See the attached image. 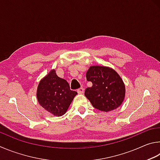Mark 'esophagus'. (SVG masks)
<instances>
[{
	"label": "esophagus",
	"mask_w": 160,
	"mask_h": 160,
	"mask_svg": "<svg viewBox=\"0 0 160 160\" xmlns=\"http://www.w3.org/2000/svg\"><path fill=\"white\" fill-rule=\"evenodd\" d=\"M83 91H84V89H83V88H80L77 90V92H78V94L83 93Z\"/></svg>",
	"instance_id": "1"
}]
</instances>
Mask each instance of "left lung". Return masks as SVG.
<instances>
[{
    "instance_id": "obj_1",
    "label": "left lung",
    "mask_w": 160,
    "mask_h": 160,
    "mask_svg": "<svg viewBox=\"0 0 160 160\" xmlns=\"http://www.w3.org/2000/svg\"><path fill=\"white\" fill-rule=\"evenodd\" d=\"M86 79L93 86L86 89L85 96L97 110H116L124 101L126 88L122 78L115 70L105 66H91Z\"/></svg>"
}]
</instances>
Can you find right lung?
Masks as SVG:
<instances>
[{
    "instance_id": "add662e5",
    "label": "right lung",
    "mask_w": 160,
    "mask_h": 160,
    "mask_svg": "<svg viewBox=\"0 0 160 160\" xmlns=\"http://www.w3.org/2000/svg\"><path fill=\"white\" fill-rule=\"evenodd\" d=\"M77 92L70 90L69 85L64 78L51 69L39 82L36 97L38 102L48 112L56 117L66 113Z\"/></svg>"
}]
</instances>
